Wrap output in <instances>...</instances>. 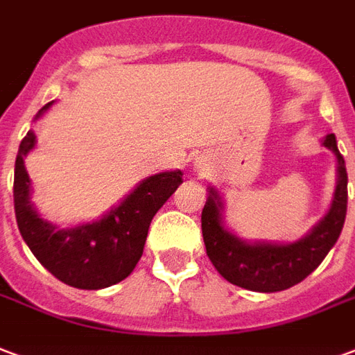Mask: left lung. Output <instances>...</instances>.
<instances>
[{"mask_svg":"<svg viewBox=\"0 0 355 355\" xmlns=\"http://www.w3.org/2000/svg\"><path fill=\"white\" fill-rule=\"evenodd\" d=\"M324 144L335 152L337 157L338 178L335 198L324 220L297 243L248 244L239 241L235 235L224 230L222 201L216 190L211 188V196L201 212V231L207 256L227 282L244 290L263 293L288 290L309 277L324 261L333 244L337 243L346 218L348 175L335 135L329 133L324 139Z\"/></svg>","mask_w":355,"mask_h":355,"instance_id":"8db88e82","label":"left lung"}]
</instances>
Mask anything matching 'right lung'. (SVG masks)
Wrapping results in <instances>:
<instances>
[{"label":"right lung","mask_w":355,"mask_h":355,"mask_svg":"<svg viewBox=\"0 0 355 355\" xmlns=\"http://www.w3.org/2000/svg\"><path fill=\"white\" fill-rule=\"evenodd\" d=\"M51 105H44L37 118ZM33 146L35 133L28 131L17 154L12 196L20 235L39 263L64 284L80 290H101L130 277L143 256L152 218L182 184V173L148 177L99 222L58 230L41 220L30 203L31 184L24 156Z\"/></svg>","instance_id":"add662e5"}]
</instances>
